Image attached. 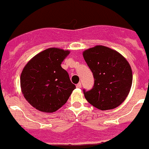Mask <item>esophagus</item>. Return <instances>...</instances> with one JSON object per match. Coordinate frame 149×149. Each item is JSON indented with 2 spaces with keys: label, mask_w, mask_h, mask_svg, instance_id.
<instances>
[{
  "label": "esophagus",
  "mask_w": 149,
  "mask_h": 149,
  "mask_svg": "<svg viewBox=\"0 0 149 149\" xmlns=\"http://www.w3.org/2000/svg\"><path fill=\"white\" fill-rule=\"evenodd\" d=\"M76 87L77 88H81V82H79V83H78V84H77Z\"/></svg>",
  "instance_id": "1"
}]
</instances>
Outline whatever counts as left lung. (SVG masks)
Listing matches in <instances>:
<instances>
[{
  "label": "left lung",
  "instance_id": "8db88e82",
  "mask_svg": "<svg viewBox=\"0 0 149 149\" xmlns=\"http://www.w3.org/2000/svg\"><path fill=\"white\" fill-rule=\"evenodd\" d=\"M83 57L94 77L92 89H83L87 101L100 110L120 106L132 85V70L127 61L117 51L103 45L86 50Z\"/></svg>",
  "mask_w": 149,
  "mask_h": 149
}]
</instances>
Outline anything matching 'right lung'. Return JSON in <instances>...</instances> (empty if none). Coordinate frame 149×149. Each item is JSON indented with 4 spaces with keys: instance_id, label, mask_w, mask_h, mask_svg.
Wrapping results in <instances>:
<instances>
[{
    "instance_id": "1",
    "label": "right lung",
    "mask_w": 149,
    "mask_h": 149,
    "mask_svg": "<svg viewBox=\"0 0 149 149\" xmlns=\"http://www.w3.org/2000/svg\"><path fill=\"white\" fill-rule=\"evenodd\" d=\"M69 54V51L48 48L35 56L23 69L20 77L22 91L36 109L54 112L66 104L76 88L61 66Z\"/></svg>"
}]
</instances>
